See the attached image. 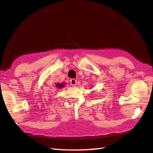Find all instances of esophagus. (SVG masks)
I'll list each match as a JSON object with an SVG mask.
<instances>
[{
    "label": "esophagus",
    "instance_id": "esophagus-1",
    "mask_svg": "<svg viewBox=\"0 0 153 153\" xmlns=\"http://www.w3.org/2000/svg\"><path fill=\"white\" fill-rule=\"evenodd\" d=\"M70 83H71V85H72V86H76V80L75 79H71V80H70Z\"/></svg>",
    "mask_w": 153,
    "mask_h": 153
}]
</instances>
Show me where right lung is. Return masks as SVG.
Returning a JSON list of instances; mask_svg holds the SVG:
<instances>
[{"label": "right lung", "mask_w": 153, "mask_h": 153, "mask_svg": "<svg viewBox=\"0 0 153 153\" xmlns=\"http://www.w3.org/2000/svg\"><path fill=\"white\" fill-rule=\"evenodd\" d=\"M56 86H57L58 88H63V87L65 86V83H61V84L58 83V84H57V85H56Z\"/></svg>", "instance_id": "1"}]
</instances>
